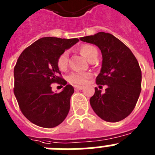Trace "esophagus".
<instances>
[{
  "instance_id": "esophagus-1",
  "label": "esophagus",
  "mask_w": 155,
  "mask_h": 155,
  "mask_svg": "<svg viewBox=\"0 0 155 155\" xmlns=\"http://www.w3.org/2000/svg\"><path fill=\"white\" fill-rule=\"evenodd\" d=\"M83 88H84V87H82V86H80V85H75L74 86L75 90H82Z\"/></svg>"
}]
</instances>
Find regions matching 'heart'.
<instances>
[{
	"label": "heart",
	"instance_id": "obj_1",
	"mask_svg": "<svg viewBox=\"0 0 155 155\" xmlns=\"http://www.w3.org/2000/svg\"><path fill=\"white\" fill-rule=\"evenodd\" d=\"M80 52L87 61L92 62L96 60L98 57V50L94 46L91 45H83L81 47ZM69 61V54L68 51H64L57 58V67L61 71L67 69ZM91 77L89 73H81V72H74L68 77V80L71 83L75 84H84L87 83V80Z\"/></svg>",
	"mask_w": 155,
	"mask_h": 155
}]
</instances>
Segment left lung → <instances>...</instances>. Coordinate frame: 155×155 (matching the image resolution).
Returning <instances> with one entry per match:
<instances>
[{
	"label": "left lung",
	"mask_w": 155,
	"mask_h": 155,
	"mask_svg": "<svg viewBox=\"0 0 155 155\" xmlns=\"http://www.w3.org/2000/svg\"><path fill=\"white\" fill-rule=\"evenodd\" d=\"M96 45L102 54V69L96 84L106 85L105 92L98 87L90 98L94 112L103 120L116 123L132 113L141 91V70L131 50L110 33L100 31L80 38Z\"/></svg>",
	"instance_id": "left-lung-1"
}]
</instances>
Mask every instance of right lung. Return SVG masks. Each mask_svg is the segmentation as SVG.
I'll return each instance as SVG.
<instances>
[{
	"instance_id": "obj_1",
	"label": "right lung",
	"mask_w": 155,
	"mask_h": 155,
	"mask_svg": "<svg viewBox=\"0 0 155 155\" xmlns=\"http://www.w3.org/2000/svg\"><path fill=\"white\" fill-rule=\"evenodd\" d=\"M79 39L43 37L25 49L14 68V93L20 110L30 122L53 128L65 120L71 107L74 87L67 84L57 67V58ZM65 85L60 93L51 84Z\"/></svg>"
}]
</instances>
